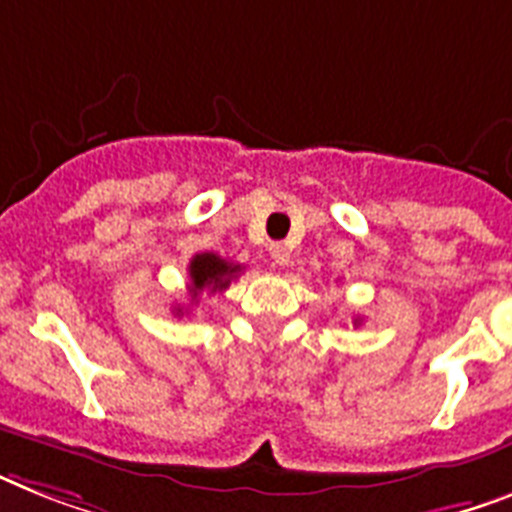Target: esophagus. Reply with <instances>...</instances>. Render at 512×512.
I'll return each instance as SVG.
<instances>
[{
  "label": "esophagus",
  "instance_id": "esophagus-1",
  "mask_svg": "<svg viewBox=\"0 0 512 512\" xmlns=\"http://www.w3.org/2000/svg\"><path fill=\"white\" fill-rule=\"evenodd\" d=\"M269 256H272V261L277 266H285L287 261H290V248L282 246V243H272V246H269Z\"/></svg>",
  "mask_w": 512,
  "mask_h": 512
}]
</instances>
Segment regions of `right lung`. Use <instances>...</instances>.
Returning a JSON list of instances; mask_svg holds the SVG:
<instances>
[{
    "label": "right lung",
    "mask_w": 512,
    "mask_h": 512,
    "mask_svg": "<svg viewBox=\"0 0 512 512\" xmlns=\"http://www.w3.org/2000/svg\"><path fill=\"white\" fill-rule=\"evenodd\" d=\"M240 264H230L217 253H196L188 264V274H190V301L196 303L198 295L209 290V293H222L227 285H230L232 277H238ZM175 314H183V308L177 306Z\"/></svg>",
    "instance_id": "add662e5"
}]
</instances>
